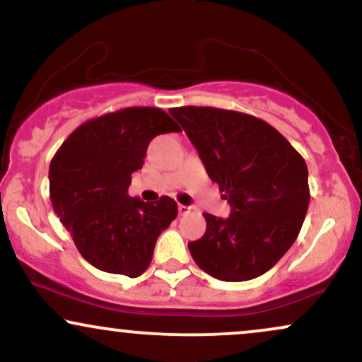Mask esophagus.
I'll return each mask as SVG.
<instances>
[{
    "mask_svg": "<svg viewBox=\"0 0 362 362\" xmlns=\"http://www.w3.org/2000/svg\"><path fill=\"white\" fill-rule=\"evenodd\" d=\"M189 213H190V207L189 206H184V204L178 206V214L184 216V214H189Z\"/></svg>",
    "mask_w": 362,
    "mask_h": 362,
    "instance_id": "1",
    "label": "esophagus"
}]
</instances>
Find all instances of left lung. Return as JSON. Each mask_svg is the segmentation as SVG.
I'll list each match as a JSON object with an SVG mask.
<instances>
[{"instance_id":"left-lung-1","label":"left lung","mask_w":362,"mask_h":362,"mask_svg":"<svg viewBox=\"0 0 362 362\" xmlns=\"http://www.w3.org/2000/svg\"><path fill=\"white\" fill-rule=\"evenodd\" d=\"M231 206L204 213L206 233L189 243L195 264L219 281H250L272 269L300 235L310 204L308 168L265 120L214 107L170 109Z\"/></svg>"}]
</instances>
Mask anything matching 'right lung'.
Listing matches in <instances>:
<instances>
[{"mask_svg": "<svg viewBox=\"0 0 362 362\" xmlns=\"http://www.w3.org/2000/svg\"><path fill=\"white\" fill-rule=\"evenodd\" d=\"M167 132H180L167 112L127 107L86 120L52 158L54 211L83 259L103 272L141 276L151 264L158 236L177 218V202L168 195L153 204L127 194L149 141Z\"/></svg>", "mask_w": 362, "mask_h": 362, "instance_id": "add662e5", "label": "right lung"}]
</instances>
